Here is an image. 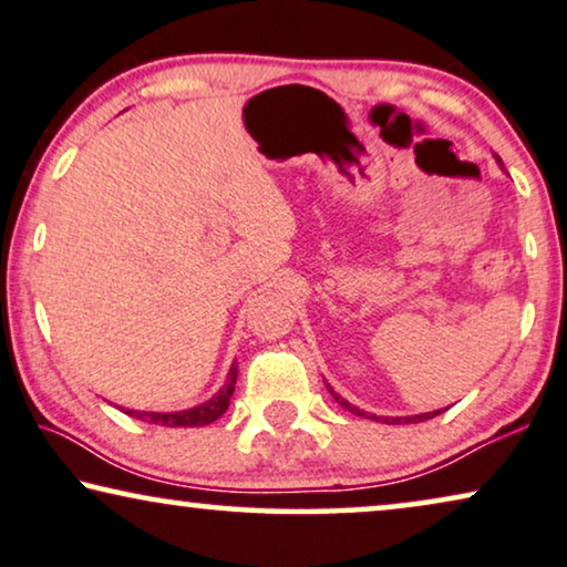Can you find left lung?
I'll list each match as a JSON object with an SVG mask.
<instances>
[{
	"label": "left lung",
	"mask_w": 567,
	"mask_h": 567,
	"mask_svg": "<svg viewBox=\"0 0 567 567\" xmlns=\"http://www.w3.org/2000/svg\"><path fill=\"white\" fill-rule=\"evenodd\" d=\"M495 162H498V165L503 167V162H501V157L498 154H495ZM328 384V382H324ZM328 390H330V394L332 398H336V402L338 405H343L348 413H353V415H361V417H369V421H379V423H390V425H400V423H421V421H429V417H436V415H441L444 413V410H433V413H421V415H405V417H390V415H374V413H367V410H361V408H355V405H351V402L348 400H343L340 398V394L332 390V386L328 384Z\"/></svg>",
	"instance_id": "left-lung-1"
}]
</instances>
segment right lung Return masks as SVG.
<instances>
[{
  "label": "right lung",
  "mask_w": 567,
  "mask_h": 567,
  "mask_svg": "<svg viewBox=\"0 0 567 567\" xmlns=\"http://www.w3.org/2000/svg\"><path fill=\"white\" fill-rule=\"evenodd\" d=\"M235 382H237V363H231L227 382L221 384V390L196 408L175 410V413H144V410H128V408H121V410L131 417H138V421L167 425V429H200V425L214 423L216 417L227 413L231 394H235Z\"/></svg>",
  "instance_id": "obj_1"
}]
</instances>
